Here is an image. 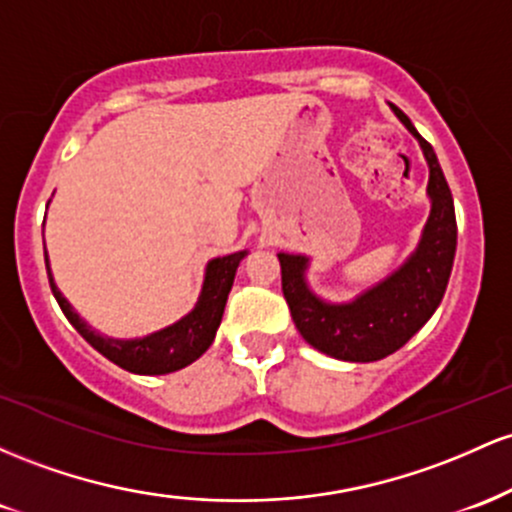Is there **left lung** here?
Here are the masks:
<instances>
[{
    "label": "left lung",
    "mask_w": 512,
    "mask_h": 512,
    "mask_svg": "<svg viewBox=\"0 0 512 512\" xmlns=\"http://www.w3.org/2000/svg\"><path fill=\"white\" fill-rule=\"evenodd\" d=\"M396 118L418 140L430 169V217L423 227L416 251L401 268L353 302L331 304L309 290L304 271L307 256L278 254L283 295L292 321L304 341L321 353L348 363H375L399 350L423 329L445 295L457 249V220L450 186L442 174L433 147L418 135L413 123L392 106Z\"/></svg>",
    "instance_id": "obj_1"
}]
</instances>
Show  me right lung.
I'll list each match as a JSON object with an SVG mask.
<instances>
[{
	"instance_id": "right-lung-1",
	"label": "right lung",
	"mask_w": 512,
	"mask_h": 512,
	"mask_svg": "<svg viewBox=\"0 0 512 512\" xmlns=\"http://www.w3.org/2000/svg\"><path fill=\"white\" fill-rule=\"evenodd\" d=\"M246 251H237L222 258H212L205 268L203 290H200L198 302L193 312L176 324L166 326L162 331L149 333L145 338H132V341H120V338L101 336L91 329L86 321L72 309V304L57 290L53 273H50L48 251H45V268H48L50 290H53L57 304L65 312L70 324L91 343L103 358L116 363L123 370L135 372V375H169V372L181 370V367L195 363L215 341L217 326H220L222 314H225L227 295L232 290L234 275H237L239 261Z\"/></svg>"
}]
</instances>
